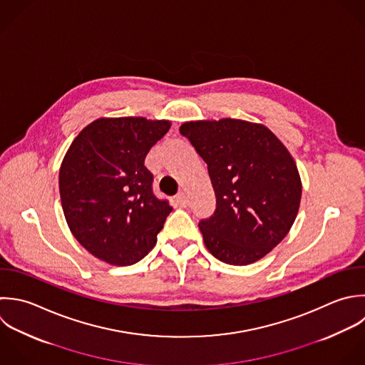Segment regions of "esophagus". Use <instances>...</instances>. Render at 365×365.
Listing matches in <instances>:
<instances>
[{"instance_id": "esophagus-1", "label": "esophagus", "mask_w": 365, "mask_h": 365, "mask_svg": "<svg viewBox=\"0 0 365 365\" xmlns=\"http://www.w3.org/2000/svg\"><path fill=\"white\" fill-rule=\"evenodd\" d=\"M189 203V197L185 192H180L178 196H176V205L180 206V207H186Z\"/></svg>"}]
</instances>
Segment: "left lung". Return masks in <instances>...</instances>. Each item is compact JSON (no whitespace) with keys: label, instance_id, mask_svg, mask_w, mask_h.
I'll list each match as a JSON object with an SVG mask.
<instances>
[{"label":"left lung","instance_id":"1","mask_svg":"<svg viewBox=\"0 0 365 365\" xmlns=\"http://www.w3.org/2000/svg\"><path fill=\"white\" fill-rule=\"evenodd\" d=\"M207 165L216 210L199 229L207 250L232 266L252 264L290 232L302 179L282 140L264 125L242 119L190 120L179 128Z\"/></svg>","mask_w":365,"mask_h":365}]
</instances>
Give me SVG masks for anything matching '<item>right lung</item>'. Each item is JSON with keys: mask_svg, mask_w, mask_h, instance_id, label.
Listing matches in <instances>:
<instances>
[{"mask_svg": "<svg viewBox=\"0 0 365 365\" xmlns=\"http://www.w3.org/2000/svg\"><path fill=\"white\" fill-rule=\"evenodd\" d=\"M170 120L99 118L71 143L59 168V195L73 237L96 259L130 266L156 245L172 207L152 192L145 166Z\"/></svg>", "mask_w": 365, "mask_h": 365, "instance_id": "add662e5", "label": "right lung"}]
</instances>
